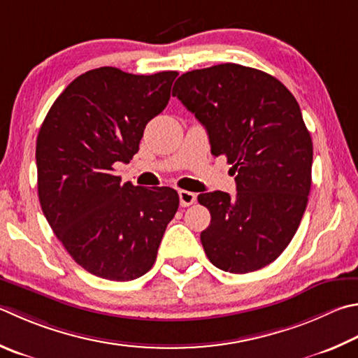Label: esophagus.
Instances as JSON below:
<instances>
[{"label": "esophagus", "instance_id": "1", "mask_svg": "<svg viewBox=\"0 0 358 358\" xmlns=\"http://www.w3.org/2000/svg\"><path fill=\"white\" fill-rule=\"evenodd\" d=\"M178 196H180V205L181 206H189L192 203H196V200H197L196 194L189 192V191H180Z\"/></svg>", "mask_w": 358, "mask_h": 358}]
</instances>
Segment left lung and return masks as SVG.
Listing matches in <instances>:
<instances>
[{"label": "left lung", "mask_w": 358, "mask_h": 358, "mask_svg": "<svg viewBox=\"0 0 358 358\" xmlns=\"http://www.w3.org/2000/svg\"><path fill=\"white\" fill-rule=\"evenodd\" d=\"M173 96L205 127L214 157L233 167L236 194L205 192L200 233L210 262L231 274L264 268L287 249L307 208L313 142L294 96L262 70L219 64L186 71Z\"/></svg>", "instance_id": "obj_1"}]
</instances>
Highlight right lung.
<instances>
[{
	"label": "right lung",
	"mask_w": 358,
	"mask_h": 358,
	"mask_svg": "<svg viewBox=\"0 0 358 358\" xmlns=\"http://www.w3.org/2000/svg\"><path fill=\"white\" fill-rule=\"evenodd\" d=\"M177 71L89 70L57 96L37 136V189L51 230L90 274L128 282L157 259L178 210L172 187L134 186L114 173L139 150L144 129L171 99Z\"/></svg>",
	"instance_id": "add662e5"
}]
</instances>
